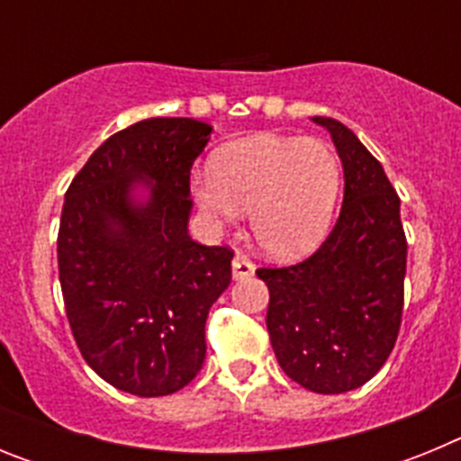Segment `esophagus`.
I'll list each match as a JSON object with an SVG mask.
<instances>
[{
    "mask_svg": "<svg viewBox=\"0 0 461 461\" xmlns=\"http://www.w3.org/2000/svg\"><path fill=\"white\" fill-rule=\"evenodd\" d=\"M254 272H256L254 263H251V260L247 258V256L235 254V258H233V279L235 281L249 279V276H254Z\"/></svg>",
    "mask_w": 461,
    "mask_h": 461,
    "instance_id": "1",
    "label": "esophagus"
}]
</instances>
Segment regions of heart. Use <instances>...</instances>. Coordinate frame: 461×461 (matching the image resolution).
Segmentation results:
<instances>
[{
	"label": "heart",
	"instance_id": "b5f03b06",
	"mask_svg": "<svg viewBox=\"0 0 461 461\" xmlns=\"http://www.w3.org/2000/svg\"><path fill=\"white\" fill-rule=\"evenodd\" d=\"M339 194V157L321 138L256 133L191 175V195L207 221L235 226L249 210L256 244L276 260L303 258L323 242Z\"/></svg>",
	"mask_w": 461,
	"mask_h": 461
}]
</instances>
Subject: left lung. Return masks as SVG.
<instances>
[{"instance_id":"obj_1","label":"left lung","mask_w":461,"mask_h":461,"mask_svg":"<svg viewBox=\"0 0 461 461\" xmlns=\"http://www.w3.org/2000/svg\"><path fill=\"white\" fill-rule=\"evenodd\" d=\"M325 126L344 168V203L319 251L291 267H260L267 332L281 369L321 394L356 390L385 365L404 309L406 235L399 195L356 133Z\"/></svg>"}]
</instances>
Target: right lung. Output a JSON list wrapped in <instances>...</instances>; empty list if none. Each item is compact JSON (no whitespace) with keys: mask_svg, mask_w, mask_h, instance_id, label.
I'll list each match as a JSON object with an SVG mask.
<instances>
[{"mask_svg":"<svg viewBox=\"0 0 461 461\" xmlns=\"http://www.w3.org/2000/svg\"><path fill=\"white\" fill-rule=\"evenodd\" d=\"M212 126L152 117L101 145L64 195L57 263L85 362L117 390L164 397L205 362V321L230 284L228 247L189 238V177Z\"/></svg>","mask_w":461,"mask_h":461,"instance_id":"1","label":"right lung"}]
</instances>
